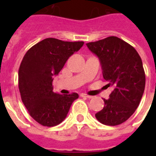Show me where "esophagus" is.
<instances>
[{
    "mask_svg": "<svg viewBox=\"0 0 156 156\" xmlns=\"http://www.w3.org/2000/svg\"><path fill=\"white\" fill-rule=\"evenodd\" d=\"M81 96H82V97H86V98H94V96H91V95H88V94H82Z\"/></svg>",
    "mask_w": 156,
    "mask_h": 156,
    "instance_id": "obj_1",
    "label": "esophagus"
}]
</instances>
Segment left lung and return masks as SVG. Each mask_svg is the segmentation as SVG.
<instances>
[{"label":"left lung","instance_id":"left-lung-1","mask_svg":"<svg viewBox=\"0 0 156 156\" xmlns=\"http://www.w3.org/2000/svg\"><path fill=\"white\" fill-rule=\"evenodd\" d=\"M87 47L99 58L108 87H114L109 98L104 99V108L95 115L96 119L106 125H119L134 114L144 94L142 60L131 45L114 36L88 42Z\"/></svg>","mask_w":156,"mask_h":156}]
</instances>
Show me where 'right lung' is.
Segmentation results:
<instances>
[{"mask_svg":"<svg viewBox=\"0 0 156 156\" xmlns=\"http://www.w3.org/2000/svg\"><path fill=\"white\" fill-rule=\"evenodd\" d=\"M83 43L46 38L32 46L22 59L18 71L22 103L32 119L43 126L52 127L62 122L73 102L78 98L77 93H54L52 81L53 76Z\"/></svg>","mask_w":156,"mask_h":156,"instance_id":"add662e5","label":"right lung"}]
</instances>
